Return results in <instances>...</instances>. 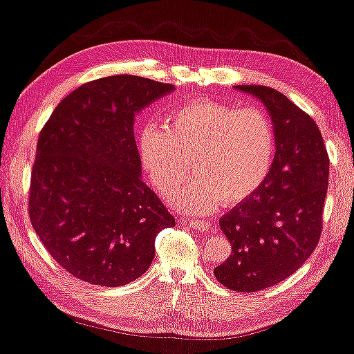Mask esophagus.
<instances>
[{"label": "esophagus", "instance_id": "34e87169", "mask_svg": "<svg viewBox=\"0 0 354 354\" xmlns=\"http://www.w3.org/2000/svg\"><path fill=\"white\" fill-rule=\"evenodd\" d=\"M187 225L191 226V228H194L196 232H202V233H205V232H210V228H212V223L210 221H207V220H187Z\"/></svg>", "mask_w": 354, "mask_h": 354}]
</instances>
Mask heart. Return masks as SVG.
<instances>
[{
    "mask_svg": "<svg viewBox=\"0 0 354 354\" xmlns=\"http://www.w3.org/2000/svg\"><path fill=\"white\" fill-rule=\"evenodd\" d=\"M138 145L150 180L163 194L187 176L189 160L194 178L174 192L173 204L205 214L221 202L244 201L262 185L272 167L275 131L257 106L196 100L169 113L165 128L145 126Z\"/></svg>",
    "mask_w": 354,
    "mask_h": 354,
    "instance_id": "obj_1",
    "label": "heart"
}]
</instances>
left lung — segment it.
Wrapping results in <instances>:
<instances>
[{"mask_svg": "<svg viewBox=\"0 0 354 354\" xmlns=\"http://www.w3.org/2000/svg\"><path fill=\"white\" fill-rule=\"evenodd\" d=\"M259 98L275 131L266 180L220 218L232 256L215 279L239 293L273 286L298 270L317 246L328 186V155L315 121L272 87L236 86Z\"/></svg>", "mask_w": 354, "mask_h": 354, "instance_id": "8db88e82", "label": "left lung"}]
</instances>
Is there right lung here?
<instances>
[{
  "label": "right lung",
  "instance_id": "obj_1",
  "mask_svg": "<svg viewBox=\"0 0 354 354\" xmlns=\"http://www.w3.org/2000/svg\"><path fill=\"white\" fill-rule=\"evenodd\" d=\"M173 91L110 75L71 92L37 142L29 216L50 256L75 279L121 286L147 272L174 216L140 178L134 116Z\"/></svg>",
  "mask_w": 354,
  "mask_h": 354
}]
</instances>
